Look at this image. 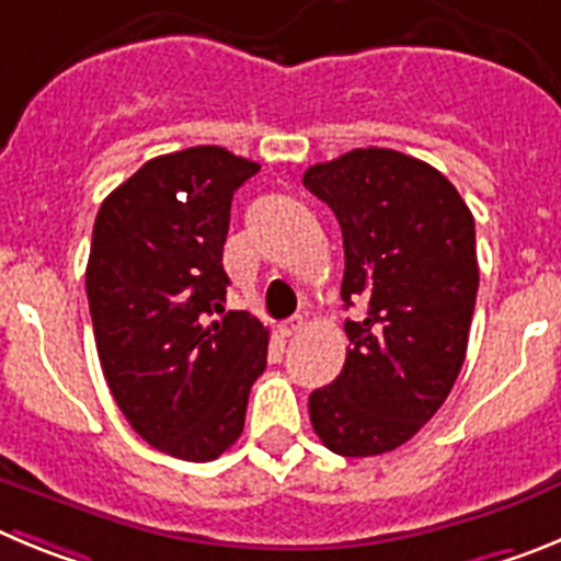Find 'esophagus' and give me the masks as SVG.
Listing matches in <instances>:
<instances>
[{
  "label": "esophagus",
  "mask_w": 561,
  "mask_h": 561,
  "mask_svg": "<svg viewBox=\"0 0 561 561\" xmlns=\"http://www.w3.org/2000/svg\"><path fill=\"white\" fill-rule=\"evenodd\" d=\"M306 329L304 317H289L286 323H280V336H297Z\"/></svg>",
  "instance_id": "obj_1"
}]
</instances>
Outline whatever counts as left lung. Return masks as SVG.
I'll list each match as a JSON object with an SVG mask.
<instances>
[{
  "label": "left lung",
  "instance_id": "8db88e82",
  "mask_svg": "<svg viewBox=\"0 0 561 561\" xmlns=\"http://www.w3.org/2000/svg\"><path fill=\"white\" fill-rule=\"evenodd\" d=\"M342 227L345 320L340 376L309 396L311 427L345 458L408 444L460 374L478 297L474 219L453 182L393 148H354L304 173Z\"/></svg>",
  "mask_w": 561,
  "mask_h": 561
}]
</instances>
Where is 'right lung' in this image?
<instances>
[{
	"mask_svg": "<svg viewBox=\"0 0 561 561\" xmlns=\"http://www.w3.org/2000/svg\"><path fill=\"white\" fill-rule=\"evenodd\" d=\"M257 168L221 146L148 160L92 230L87 297L108 390L142 440L193 463L236 444L266 368L270 329L221 306L232 193Z\"/></svg>",
	"mask_w": 561,
	"mask_h": 561,
	"instance_id": "obj_1",
	"label": "right lung"
}]
</instances>
